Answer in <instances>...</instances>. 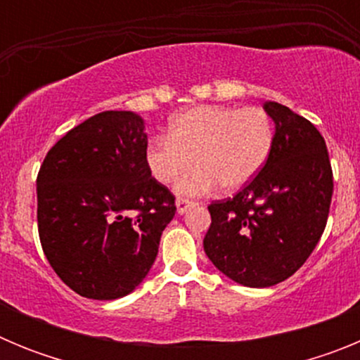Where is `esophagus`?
I'll list each match as a JSON object with an SVG mask.
<instances>
[{
    "label": "esophagus",
    "mask_w": 360,
    "mask_h": 360,
    "mask_svg": "<svg viewBox=\"0 0 360 360\" xmlns=\"http://www.w3.org/2000/svg\"><path fill=\"white\" fill-rule=\"evenodd\" d=\"M193 205H196V202H193V200L178 198L176 200V212L178 214H184V212H187V209L193 207Z\"/></svg>",
    "instance_id": "1"
}]
</instances>
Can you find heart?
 <instances>
[{"mask_svg":"<svg viewBox=\"0 0 360 360\" xmlns=\"http://www.w3.org/2000/svg\"><path fill=\"white\" fill-rule=\"evenodd\" d=\"M274 148V124L256 106H196L173 117L167 136H157L146 149L149 173L160 184L178 182L182 195H202L219 184L236 191L265 167Z\"/></svg>","mask_w":360,"mask_h":360,"instance_id":"heart-1","label":"heart"}]
</instances>
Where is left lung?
<instances>
[{
	"label": "left lung",
	"mask_w": 360,
	"mask_h": 360,
	"mask_svg": "<svg viewBox=\"0 0 360 360\" xmlns=\"http://www.w3.org/2000/svg\"><path fill=\"white\" fill-rule=\"evenodd\" d=\"M274 148L265 167L236 196L209 205L203 250L243 287L278 285L301 269L319 243L333 195L323 135L290 108L266 101Z\"/></svg>",
	"instance_id": "8db88e82"
}]
</instances>
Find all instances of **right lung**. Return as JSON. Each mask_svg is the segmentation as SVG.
Listing matches in <instances>:
<instances>
[{
    "label": "right lung",
    "instance_id": "add662e5",
    "mask_svg": "<svg viewBox=\"0 0 360 360\" xmlns=\"http://www.w3.org/2000/svg\"><path fill=\"white\" fill-rule=\"evenodd\" d=\"M144 120L103 111L70 129L37 174L43 252L73 292L110 301L148 276L174 212L171 191L146 162Z\"/></svg>",
    "mask_w": 360,
    "mask_h": 360
}]
</instances>
